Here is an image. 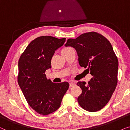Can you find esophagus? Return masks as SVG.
Wrapping results in <instances>:
<instances>
[{
  "label": "esophagus",
  "mask_w": 130,
  "mask_h": 130,
  "mask_svg": "<svg viewBox=\"0 0 130 130\" xmlns=\"http://www.w3.org/2000/svg\"><path fill=\"white\" fill-rule=\"evenodd\" d=\"M75 85V84L74 83H72V82H71L70 83V87H73V86H74Z\"/></svg>",
  "instance_id": "esophagus-1"
}]
</instances>
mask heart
<instances>
[{"instance_id": "heart-1", "label": "heart", "mask_w": 130, "mask_h": 130, "mask_svg": "<svg viewBox=\"0 0 130 130\" xmlns=\"http://www.w3.org/2000/svg\"><path fill=\"white\" fill-rule=\"evenodd\" d=\"M71 48L70 47H65V48H64V49H63L62 50V52H61V53L62 52H66V51H68L69 49H70Z\"/></svg>"}]
</instances>
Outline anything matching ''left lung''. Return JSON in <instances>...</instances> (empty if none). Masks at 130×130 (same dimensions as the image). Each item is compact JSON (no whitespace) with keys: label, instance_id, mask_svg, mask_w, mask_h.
<instances>
[{"label":"left lung","instance_id":"1","mask_svg":"<svg viewBox=\"0 0 130 130\" xmlns=\"http://www.w3.org/2000/svg\"><path fill=\"white\" fill-rule=\"evenodd\" d=\"M65 46L74 47L81 67L87 68L93 78L86 84L78 81L82 90L78 102L84 110L97 112L109 101L117 84L118 60L109 41L96 32L68 39Z\"/></svg>","mask_w":130,"mask_h":130}]
</instances>
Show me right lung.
I'll return each instance as SVG.
<instances>
[{
    "label": "right lung",
    "mask_w": 130,
    "mask_h": 130,
    "mask_svg": "<svg viewBox=\"0 0 130 130\" xmlns=\"http://www.w3.org/2000/svg\"><path fill=\"white\" fill-rule=\"evenodd\" d=\"M65 39L49 36L36 38L19 59V86L31 108L40 115H49L58 109L69 88L68 82L53 83L45 74L51 68L55 51L63 46Z\"/></svg>",
    "instance_id": "1"
}]
</instances>
